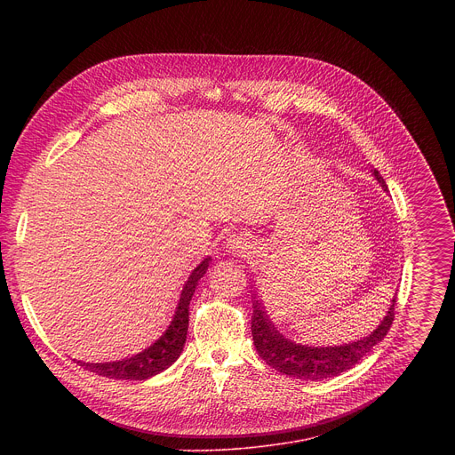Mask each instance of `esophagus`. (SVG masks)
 Instances as JSON below:
<instances>
[{
	"label": "esophagus",
	"mask_w": 455,
	"mask_h": 455,
	"mask_svg": "<svg viewBox=\"0 0 455 455\" xmlns=\"http://www.w3.org/2000/svg\"><path fill=\"white\" fill-rule=\"evenodd\" d=\"M227 248L232 251H244L250 248V241L244 239L243 235H230L227 239Z\"/></svg>",
	"instance_id": "obj_1"
}]
</instances>
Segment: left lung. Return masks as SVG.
<instances>
[{
	"mask_svg": "<svg viewBox=\"0 0 455 455\" xmlns=\"http://www.w3.org/2000/svg\"><path fill=\"white\" fill-rule=\"evenodd\" d=\"M376 181L381 185V188L387 192V183L383 181L381 174L374 169L372 171ZM395 304L396 295L393 297L391 304H388L383 318L376 326L372 333L367 337L340 344V346H306L297 344L290 339H286L279 330L274 326V322L267 315L263 299H259L257 291H253V313H251V337L253 346L268 365H272L275 371L288 374L297 379H323L339 376L340 372H346L353 369L376 344H379L385 335L388 333L395 320Z\"/></svg>",
	"mask_w": 455,
	"mask_h": 455,
	"instance_id": "1",
	"label": "left lung"
}]
</instances>
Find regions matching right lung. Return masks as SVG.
<instances>
[{
    "instance_id": "right-lung-1",
    "label": "right lung",
    "mask_w": 455,
    "mask_h": 455,
    "mask_svg": "<svg viewBox=\"0 0 455 455\" xmlns=\"http://www.w3.org/2000/svg\"><path fill=\"white\" fill-rule=\"evenodd\" d=\"M211 261L212 257L207 255L204 261L192 270V274L188 275V279L181 288L180 300L174 309L171 323L162 333V337L155 340L149 347H146L144 351L133 356L122 358L116 362L90 363V362L77 360V363H81L86 371L97 372L106 378H115V379H148L165 371L167 367H171L183 351V346L187 340V330H188V304L194 291H196L200 279L207 274Z\"/></svg>"
}]
</instances>
